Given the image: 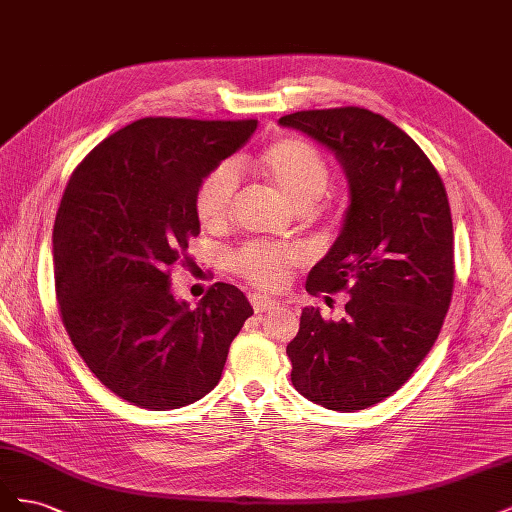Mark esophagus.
<instances>
[{
  "instance_id": "1",
  "label": "esophagus",
  "mask_w": 512,
  "mask_h": 512,
  "mask_svg": "<svg viewBox=\"0 0 512 512\" xmlns=\"http://www.w3.org/2000/svg\"><path fill=\"white\" fill-rule=\"evenodd\" d=\"M250 303H252L256 314H262V312H267V309H271V307H275V305H280V303L273 301V299L262 297V294H250Z\"/></svg>"
}]
</instances>
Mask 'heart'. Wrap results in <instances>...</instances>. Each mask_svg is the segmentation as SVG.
I'll return each mask as SVG.
<instances>
[{
	"label": "heart",
	"instance_id": "heart-1",
	"mask_svg": "<svg viewBox=\"0 0 512 512\" xmlns=\"http://www.w3.org/2000/svg\"><path fill=\"white\" fill-rule=\"evenodd\" d=\"M245 166H252L297 209L312 207L327 192L331 179L329 162L314 143L297 136L277 138L252 162H222L203 175L194 190V213L200 226L226 228L239 198V170ZM301 262L299 250L271 243H247L230 254L232 271L265 290L286 286L290 269Z\"/></svg>",
	"mask_w": 512,
	"mask_h": 512
}]
</instances>
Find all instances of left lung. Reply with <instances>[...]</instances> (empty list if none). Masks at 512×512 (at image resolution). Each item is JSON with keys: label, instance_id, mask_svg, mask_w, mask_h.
<instances>
[{"label": "left lung", "instance_id": "1", "mask_svg": "<svg viewBox=\"0 0 512 512\" xmlns=\"http://www.w3.org/2000/svg\"><path fill=\"white\" fill-rule=\"evenodd\" d=\"M335 151L350 183L342 235L309 271L307 292L350 294L346 318L305 307L286 348L303 397L365 410L404 386L429 354L455 286L451 207L436 166L393 121L361 106L284 115Z\"/></svg>", "mask_w": 512, "mask_h": 512}]
</instances>
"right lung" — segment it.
Wrapping results in <instances>:
<instances>
[{"mask_svg": "<svg viewBox=\"0 0 512 512\" xmlns=\"http://www.w3.org/2000/svg\"><path fill=\"white\" fill-rule=\"evenodd\" d=\"M256 126L138 119L91 149L66 183L53 226L61 322L91 374L132 406L175 410L205 397L254 314L232 284L215 282L190 309L168 282L200 232L198 181Z\"/></svg>", "mask_w": 512, "mask_h": 512, "instance_id": "right-lung-1", "label": "right lung"}]
</instances>
